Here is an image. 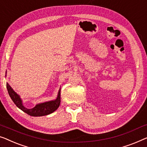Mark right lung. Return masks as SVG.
<instances>
[{
    "instance_id": "right-lung-1",
    "label": "right lung",
    "mask_w": 147,
    "mask_h": 147,
    "mask_svg": "<svg viewBox=\"0 0 147 147\" xmlns=\"http://www.w3.org/2000/svg\"><path fill=\"white\" fill-rule=\"evenodd\" d=\"M6 88H7L8 94H9L10 98L13 101L14 104L19 109L30 116L40 117L47 115L55 111L60 105V89L58 91V97L55 100L44 102V103H38L32 109H27L23 105L22 99H20V96L12 89L8 83H6Z\"/></svg>"
}]
</instances>
